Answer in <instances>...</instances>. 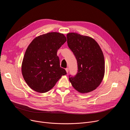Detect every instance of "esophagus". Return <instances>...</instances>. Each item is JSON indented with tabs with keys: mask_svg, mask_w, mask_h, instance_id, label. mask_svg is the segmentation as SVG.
<instances>
[{
	"mask_svg": "<svg viewBox=\"0 0 130 130\" xmlns=\"http://www.w3.org/2000/svg\"><path fill=\"white\" fill-rule=\"evenodd\" d=\"M65 70H66V72H67V73H68V71H69V69H68V68H66V69H65Z\"/></svg>",
	"mask_w": 130,
	"mask_h": 130,
	"instance_id": "obj_1",
	"label": "esophagus"
}]
</instances>
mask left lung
Returning <instances> with one entry per match:
<instances>
[{"instance_id": "1", "label": "left lung", "mask_w": 130, "mask_h": 130, "mask_svg": "<svg viewBox=\"0 0 130 130\" xmlns=\"http://www.w3.org/2000/svg\"><path fill=\"white\" fill-rule=\"evenodd\" d=\"M67 44L77 61L78 72L69 76L72 86L81 93L96 89L104 75V58L96 41L89 36L77 33L67 34Z\"/></svg>"}]
</instances>
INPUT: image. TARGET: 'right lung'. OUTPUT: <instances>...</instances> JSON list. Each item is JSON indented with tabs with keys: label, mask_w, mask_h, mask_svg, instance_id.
Segmentation results:
<instances>
[{
	"label": "right lung",
	"mask_w": 130,
	"mask_h": 130,
	"mask_svg": "<svg viewBox=\"0 0 130 130\" xmlns=\"http://www.w3.org/2000/svg\"><path fill=\"white\" fill-rule=\"evenodd\" d=\"M65 36L50 32L35 38L28 46L22 62V72L28 85L44 93L52 88L66 70L60 65L58 50L66 41Z\"/></svg>",
	"instance_id": "add662e5"
}]
</instances>
